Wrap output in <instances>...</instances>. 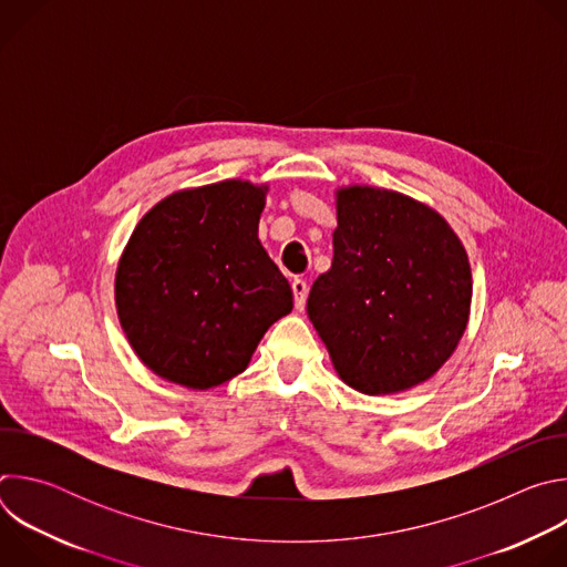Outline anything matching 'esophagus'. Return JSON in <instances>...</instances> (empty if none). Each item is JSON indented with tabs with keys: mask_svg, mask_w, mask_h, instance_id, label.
Instances as JSON below:
<instances>
[{
	"mask_svg": "<svg viewBox=\"0 0 567 567\" xmlns=\"http://www.w3.org/2000/svg\"><path fill=\"white\" fill-rule=\"evenodd\" d=\"M291 291H293V305H296V309L302 311V309H305V302H307V291H309L307 282L300 280V278H296V280L291 282Z\"/></svg>",
	"mask_w": 567,
	"mask_h": 567,
	"instance_id": "34e87169",
	"label": "esophagus"
}]
</instances>
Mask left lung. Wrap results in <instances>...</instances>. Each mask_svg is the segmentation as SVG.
I'll list each match as a JSON object with an SVG mask.
<instances>
[{
    "label": "left lung",
    "instance_id": "obj_1",
    "mask_svg": "<svg viewBox=\"0 0 567 567\" xmlns=\"http://www.w3.org/2000/svg\"><path fill=\"white\" fill-rule=\"evenodd\" d=\"M332 269L307 313L334 370L363 394L431 379L468 322L471 267L460 237L431 206L394 190H337Z\"/></svg>",
    "mask_w": 567,
    "mask_h": 567
}]
</instances>
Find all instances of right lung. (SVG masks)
I'll return each instance as SVG.
<instances>
[{"mask_svg":"<svg viewBox=\"0 0 567 567\" xmlns=\"http://www.w3.org/2000/svg\"><path fill=\"white\" fill-rule=\"evenodd\" d=\"M267 190L239 179L177 190L136 224L116 269V309L161 379L193 390L233 379L291 311V287L258 239Z\"/></svg>","mask_w":567,"mask_h":567,"instance_id":"1","label":"right lung"}]
</instances>
